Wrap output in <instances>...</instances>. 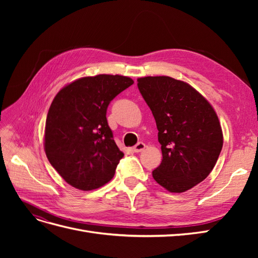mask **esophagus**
Listing matches in <instances>:
<instances>
[{
	"label": "esophagus",
	"instance_id": "obj_1",
	"mask_svg": "<svg viewBox=\"0 0 258 258\" xmlns=\"http://www.w3.org/2000/svg\"><path fill=\"white\" fill-rule=\"evenodd\" d=\"M144 148H145V144L143 142H139L137 145L132 147V150H134L135 153H140V152H142Z\"/></svg>",
	"mask_w": 258,
	"mask_h": 258
}]
</instances>
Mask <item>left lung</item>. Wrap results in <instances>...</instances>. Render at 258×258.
<instances>
[{"instance_id":"8db88e82","label":"left lung","mask_w":258,"mask_h":258,"mask_svg":"<svg viewBox=\"0 0 258 258\" xmlns=\"http://www.w3.org/2000/svg\"><path fill=\"white\" fill-rule=\"evenodd\" d=\"M158 129L162 160L153 177L171 192H184L210 174L223 147V131L208 100L169 76L138 79Z\"/></svg>"}]
</instances>
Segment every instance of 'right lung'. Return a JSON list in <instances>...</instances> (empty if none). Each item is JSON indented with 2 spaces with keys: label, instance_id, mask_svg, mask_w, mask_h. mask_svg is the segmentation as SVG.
<instances>
[{
  "label": "right lung",
  "instance_id": "1",
  "mask_svg": "<svg viewBox=\"0 0 258 258\" xmlns=\"http://www.w3.org/2000/svg\"><path fill=\"white\" fill-rule=\"evenodd\" d=\"M134 84L130 77L100 74L62 88L46 118L44 148L50 165L71 186L92 190L110 182L123 153L108 127L111 101Z\"/></svg>",
  "mask_w": 258,
  "mask_h": 258
}]
</instances>
